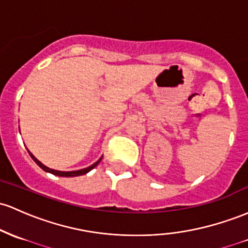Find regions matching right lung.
<instances>
[{"instance_id": "1", "label": "right lung", "mask_w": 248, "mask_h": 248, "mask_svg": "<svg viewBox=\"0 0 248 248\" xmlns=\"http://www.w3.org/2000/svg\"><path fill=\"white\" fill-rule=\"evenodd\" d=\"M28 153H29V155H31V159L34 160L35 162H36V165H39L40 167L42 168L43 170H45V172L51 173V174H54V175H58V176H66V178H68V176H78V175H83V174H87L88 172H91V170H93V168L96 167V166L100 164V161H101V160H102V156H101V157H100L99 160H97L96 162H94V164L92 165V166H89V167L83 168V170H70V172H62V170H51V168L47 167V166H45V165L42 164V162L39 161V160H37L36 157H35L34 155H32V154L31 153V152L28 151Z\"/></svg>"}]
</instances>
